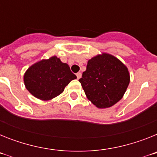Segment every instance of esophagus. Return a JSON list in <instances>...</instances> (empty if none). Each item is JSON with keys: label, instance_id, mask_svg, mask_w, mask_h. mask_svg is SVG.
<instances>
[{"label": "esophagus", "instance_id": "34e87169", "mask_svg": "<svg viewBox=\"0 0 157 157\" xmlns=\"http://www.w3.org/2000/svg\"><path fill=\"white\" fill-rule=\"evenodd\" d=\"M76 76H77L78 79H79L80 78L82 77V73H81V72H78L77 74H76Z\"/></svg>", "mask_w": 157, "mask_h": 157}]
</instances>
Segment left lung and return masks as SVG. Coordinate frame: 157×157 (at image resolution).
I'll list each match as a JSON object with an SVG mask.
<instances>
[{
    "label": "left lung",
    "mask_w": 157,
    "mask_h": 157,
    "mask_svg": "<svg viewBox=\"0 0 157 157\" xmlns=\"http://www.w3.org/2000/svg\"><path fill=\"white\" fill-rule=\"evenodd\" d=\"M78 81L87 98L99 109H106L122 99L130 83V74L120 59L102 53L89 59Z\"/></svg>",
    "instance_id": "1"
}]
</instances>
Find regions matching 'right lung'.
Wrapping results in <instances>:
<instances>
[{"label":"right lung","instance_id":"1","mask_svg":"<svg viewBox=\"0 0 157 157\" xmlns=\"http://www.w3.org/2000/svg\"><path fill=\"white\" fill-rule=\"evenodd\" d=\"M76 75L67 63L56 56L42 59L30 67L24 75V84L33 96L48 101L59 95Z\"/></svg>","mask_w":157,"mask_h":157}]
</instances>
